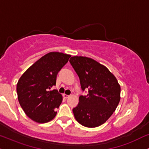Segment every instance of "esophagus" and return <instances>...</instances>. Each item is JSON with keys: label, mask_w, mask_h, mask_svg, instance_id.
<instances>
[{"label": "esophagus", "mask_w": 149, "mask_h": 149, "mask_svg": "<svg viewBox=\"0 0 149 149\" xmlns=\"http://www.w3.org/2000/svg\"><path fill=\"white\" fill-rule=\"evenodd\" d=\"M63 97H64V98L67 99V98H68V97H70V95H68L66 94H63Z\"/></svg>", "instance_id": "obj_1"}]
</instances>
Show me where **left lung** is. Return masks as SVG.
Segmentation results:
<instances>
[{"label":"left lung","instance_id":"1","mask_svg":"<svg viewBox=\"0 0 149 149\" xmlns=\"http://www.w3.org/2000/svg\"><path fill=\"white\" fill-rule=\"evenodd\" d=\"M78 74L86 96H80L73 108L76 120L82 126L95 128L104 124L116 110L120 101L121 88L116 77L105 65L86 56H74L70 59Z\"/></svg>","mask_w":149,"mask_h":149}]
</instances>
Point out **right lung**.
I'll return each mask as SVG.
<instances>
[{
    "label": "right lung",
    "mask_w": 149,
    "mask_h": 149,
    "mask_svg": "<svg viewBox=\"0 0 149 149\" xmlns=\"http://www.w3.org/2000/svg\"><path fill=\"white\" fill-rule=\"evenodd\" d=\"M71 55L49 52L40 58L22 74L16 85L18 100L23 111L32 120L43 124L53 119L63 100L56 90V75Z\"/></svg>",
    "instance_id": "add662e5"
}]
</instances>
